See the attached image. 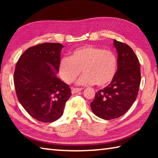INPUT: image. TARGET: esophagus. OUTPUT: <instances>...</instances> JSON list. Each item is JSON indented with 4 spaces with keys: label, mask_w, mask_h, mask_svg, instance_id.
Returning <instances> with one entry per match:
<instances>
[{
    "label": "esophagus",
    "mask_w": 158,
    "mask_h": 158,
    "mask_svg": "<svg viewBox=\"0 0 158 158\" xmlns=\"http://www.w3.org/2000/svg\"><path fill=\"white\" fill-rule=\"evenodd\" d=\"M81 90H82L81 88H73V89H72V93H73V94H74V93H77L79 91H81Z\"/></svg>",
    "instance_id": "obj_1"
}]
</instances>
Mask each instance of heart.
Wrapping results in <instances>:
<instances>
[{
	"label": "heart",
	"instance_id": "heart-1",
	"mask_svg": "<svg viewBox=\"0 0 158 158\" xmlns=\"http://www.w3.org/2000/svg\"><path fill=\"white\" fill-rule=\"evenodd\" d=\"M117 59L109 50L86 45L74 49L69 57L64 56L58 64L61 78L66 83H72L81 73L79 85L105 86L112 81L116 73Z\"/></svg>",
	"mask_w": 158,
	"mask_h": 158
}]
</instances>
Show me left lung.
Wrapping results in <instances>:
<instances>
[{"label": "left lung", "instance_id": "1", "mask_svg": "<svg viewBox=\"0 0 158 158\" xmlns=\"http://www.w3.org/2000/svg\"><path fill=\"white\" fill-rule=\"evenodd\" d=\"M118 53V68L107 86L95 93L90 107L96 116L111 120L129 110L137 97L141 82L138 58L130 46L114 40Z\"/></svg>", "mask_w": 158, "mask_h": 158}]
</instances>
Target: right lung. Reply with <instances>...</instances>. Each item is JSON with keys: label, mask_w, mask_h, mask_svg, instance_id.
<instances>
[{"label": "right lung", "mask_w": 158, "mask_h": 158, "mask_svg": "<svg viewBox=\"0 0 158 158\" xmlns=\"http://www.w3.org/2000/svg\"><path fill=\"white\" fill-rule=\"evenodd\" d=\"M63 44L42 43L25 51L15 67L17 98L38 121L52 123L61 117L72 95L69 85L57 77Z\"/></svg>", "instance_id": "add662e5"}]
</instances>
